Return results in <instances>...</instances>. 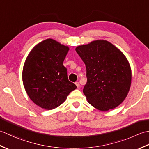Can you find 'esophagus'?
<instances>
[{
    "instance_id": "1",
    "label": "esophagus",
    "mask_w": 149,
    "mask_h": 149,
    "mask_svg": "<svg viewBox=\"0 0 149 149\" xmlns=\"http://www.w3.org/2000/svg\"><path fill=\"white\" fill-rule=\"evenodd\" d=\"M75 84H76V86H77V87L78 88L80 87V83L78 82V81H77V82H76Z\"/></svg>"
}]
</instances>
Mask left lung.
Wrapping results in <instances>:
<instances>
[{
  "mask_svg": "<svg viewBox=\"0 0 149 149\" xmlns=\"http://www.w3.org/2000/svg\"><path fill=\"white\" fill-rule=\"evenodd\" d=\"M86 67L83 92L88 102L107 111L121 104L131 84V69L121 51L107 40H95L75 49Z\"/></svg>",
  "mask_w": 149,
  "mask_h": 149,
  "instance_id": "left-lung-1",
  "label": "left lung"
}]
</instances>
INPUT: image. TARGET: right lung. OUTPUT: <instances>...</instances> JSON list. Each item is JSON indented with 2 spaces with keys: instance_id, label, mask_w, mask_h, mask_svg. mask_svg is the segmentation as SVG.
Here are the masks:
<instances>
[{
  "instance_id": "1",
  "label": "right lung",
  "mask_w": 149,
  "mask_h": 149,
  "mask_svg": "<svg viewBox=\"0 0 149 149\" xmlns=\"http://www.w3.org/2000/svg\"><path fill=\"white\" fill-rule=\"evenodd\" d=\"M69 47L51 38L33 47L22 71L24 88L32 101L47 110L61 105L77 86L68 80L63 62Z\"/></svg>"
}]
</instances>
